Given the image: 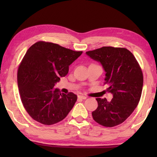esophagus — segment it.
Segmentation results:
<instances>
[{
	"mask_svg": "<svg viewBox=\"0 0 157 157\" xmlns=\"http://www.w3.org/2000/svg\"><path fill=\"white\" fill-rule=\"evenodd\" d=\"M78 98H79V99L85 100V99H86V96H84V95H78Z\"/></svg>",
	"mask_w": 157,
	"mask_h": 157,
	"instance_id": "obj_1",
	"label": "esophagus"
}]
</instances>
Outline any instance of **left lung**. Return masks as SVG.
I'll return each mask as SVG.
<instances>
[{"instance_id": "obj_1", "label": "left lung", "mask_w": 157, "mask_h": 157, "mask_svg": "<svg viewBox=\"0 0 157 157\" xmlns=\"http://www.w3.org/2000/svg\"><path fill=\"white\" fill-rule=\"evenodd\" d=\"M86 54L100 62L105 71L107 91L113 95L96 98L98 108L92 112L93 118L105 127L123 123L139 104L143 84V77L139 63L132 53L124 48L104 46Z\"/></svg>"}]
</instances>
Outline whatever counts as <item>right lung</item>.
<instances>
[{"mask_svg":"<svg viewBox=\"0 0 157 157\" xmlns=\"http://www.w3.org/2000/svg\"><path fill=\"white\" fill-rule=\"evenodd\" d=\"M82 53L44 41L36 42L26 52L17 82L23 107L34 121L50 125L64 119L72 109L77 95H66L54 86Z\"/></svg>","mask_w":157,"mask_h":157,"instance_id":"add662e5","label":"right lung"}]
</instances>
